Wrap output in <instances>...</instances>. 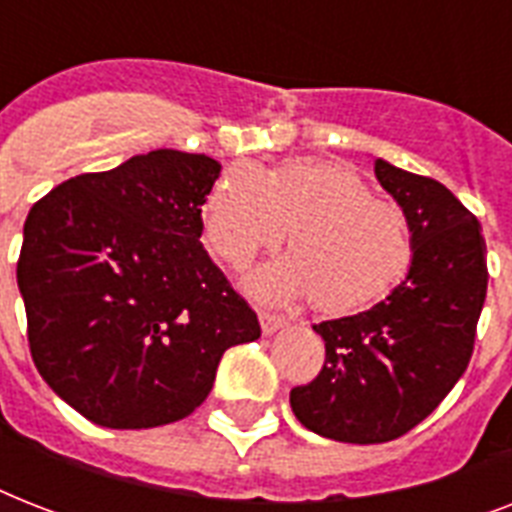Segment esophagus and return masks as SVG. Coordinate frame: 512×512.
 <instances>
[{
  "mask_svg": "<svg viewBox=\"0 0 512 512\" xmlns=\"http://www.w3.org/2000/svg\"><path fill=\"white\" fill-rule=\"evenodd\" d=\"M260 327H263V335H273V332H279L281 327H287V319L279 316V313L260 311Z\"/></svg>",
  "mask_w": 512,
  "mask_h": 512,
  "instance_id": "esophagus-1",
  "label": "esophagus"
}]
</instances>
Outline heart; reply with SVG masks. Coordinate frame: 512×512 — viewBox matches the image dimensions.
Wrapping results in <instances>:
<instances>
[{"mask_svg":"<svg viewBox=\"0 0 512 512\" xmlns=\"http://www.w3.org/2000/svg\"><path fill=\"white\" fill-rule=\"evenodd\" d=\"M289 228L292 257L249 279L265 300L308 292L321 313H353L401 284L414 260L409 217L374 199L356 170L324 159H292L271 170L236 164L209 188L201 236L228 268H247L279 247Z\"/></svg>","mask_w":512,"mask_h":512,"instance_id":"obj_1","label":"heart"}]
</instances>
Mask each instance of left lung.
I'll use <instances>...</instances> for the list:
<instances>
[{
	"label": "left lung",
	"instance_id": "8db88e82",
	"mask_svg": "<svg viewBox=\"0 0 512 512\" xmlns=\"http://www.w3.org/2000/svg\"><path fill=\"white\" fill-rule=\"evenodd\" d=\"M374 175L409 217L412 268L369 311L313 327L327 358L289 393L305 428L345 444L393 441L444 401L473 356L489 281L481 225L446 185L382 159Z\"/></svg>",
	"mask_w": 512,
	"mask_h": 512
}]
</instances>
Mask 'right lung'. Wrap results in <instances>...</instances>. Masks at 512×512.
I'll return each mask as SVG.
<instances>
[{
	"instance_id": "right-lung-1",
	"label": "right lung",
	"mask_w": 512,
	"mask_h": 512,
	"mask_svg": "<svg viewBox=\"0 0 512 512\" xmlns=\"http://www.w3.org/2000/svg\"><path fill=\"white\" fill-rule=\"evenodd\" d=\"M220 177L204 154L159 148L76 175L31 207L18 287L44 382L95 425L156 428L209 396L255 311L201 247Z\"/></svg>"
}]
</instances>
